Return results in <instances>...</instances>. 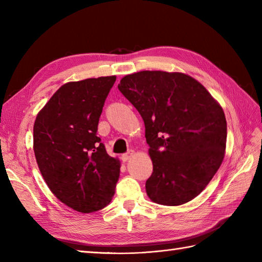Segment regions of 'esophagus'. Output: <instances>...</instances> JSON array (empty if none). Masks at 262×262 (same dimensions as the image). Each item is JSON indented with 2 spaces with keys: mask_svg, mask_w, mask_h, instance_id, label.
<instances>
[{
  "mask_svg": "<svg viewBox=\"0 0 262 262\" xmlns=\"http://www.w3.org/2000/svg\"><path fill=\"white\" fill-rule=\"evenodd\" d=\"M133 155H134V151H133V149H130V151H128L127 153H124L121 155V159H122V161H127V160H129Z\"/></svg>",
  "mask_w": 262,
  "mask_h": 262,
  "instance_id": "1",
  "label": "esophagus"
}]
</instances>
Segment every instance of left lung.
<instances>
[{"label":"left lung","mask_w":262,"mask_h":262,"mask_svg":"<svg viewBox=\"0 0 262 262\" xmlns=\"http://www.w3.org/2000/svg\"><path fill=\"white\" fill-rule=\"evenodd\" d=\"M119 91L145 124L153 172L152 202L178 206L202 192L223 162L226 119L204 85L183 73L142 71L122 77Z\"/></svg>","instance_id":"1"}]
</instances>
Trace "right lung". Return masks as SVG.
Listing matches in <instances>:
<instances>
[{"instance_id": "1", "label": "right lung", "mask_w": 262, "mask_h": 262, "mask_svg": "<svg viewBox=\"0 0 262 262\" xmlns=\"http://www.w3.org/2000/svg\"><path fill=\"white\" fill-rule=\"evenodd\" d=\"M116 76L69 82L36 117L33 152L48 188L81 213L102 209L113 198L120 162L97 136L99 118Z\"/></svg>"}]
</instances>
